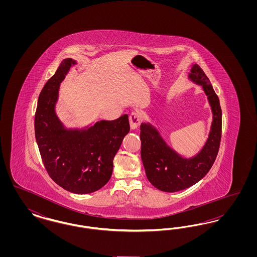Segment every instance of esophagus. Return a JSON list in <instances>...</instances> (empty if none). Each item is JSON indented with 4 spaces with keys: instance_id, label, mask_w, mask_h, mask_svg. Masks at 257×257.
I'll return each instance as SVG.
<instances>
[{
    "instance_id": "obj_1",
    "label": "esophagus",
    "mask_w": 257,
    "mask_h": 257,
    "mask_svg": "<svg viewBox=\"0 0 257 257\" xmlns=\"http://www.w3.org/2000/svg\"><path fill=\"white\" fill-rule=\"evenodd\" d=\"M143 120L142 118V115L139 113V112H132L130 115H129V121H130V127L131 129H137L139 127V125L141 124Z\"/></svg>"
}]
</instances>
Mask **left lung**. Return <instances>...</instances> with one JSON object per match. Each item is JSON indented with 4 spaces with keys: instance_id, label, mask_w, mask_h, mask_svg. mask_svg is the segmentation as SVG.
<instances>
[{
    "instance_id": "8db88e82",
    "label": "left lung",
    "mask_w": 257,
    "mask_h": 257,
    "mask_svg": "<svg viewBox=\"0 0 257 257\" xmlns=\"http://www.w3.org/2000/svg\"><path fill=\"white\" fill-rule=\"evenodd\" d=\"M189 79L202 86L213 113L207 141L196 156L184 158L167 145L153 125L141 124V156L147 179L163 192H178L197 183L212 168L220 148L221 109L219 97L199 65H192Z\"/></svg>"
}]
</instances>
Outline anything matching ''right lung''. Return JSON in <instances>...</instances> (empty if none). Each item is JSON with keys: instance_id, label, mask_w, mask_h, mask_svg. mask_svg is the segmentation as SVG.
Wrapping results in <instances>:
<instances>
[{"instance_id": "right-lung-1", "label": "right lung", "mask_w": 257, "mask_h": 257, "mask_svg": "<svg viewBox=\"0 0 257 257\" xmlns=\"http://www.w3.org/2000/svg\"><path fill=\"white\" fill-rule=\"evenodd\" d=\"M72 59L61 61L43 86L37 102L35 132L41 159L50 177L74 194H90L110 180L113 158L129 133L127 114L101 120L83 129H66L56 114L59 89Z\"/></svg>"}]
</instances>
